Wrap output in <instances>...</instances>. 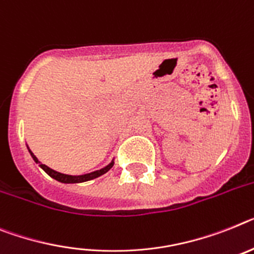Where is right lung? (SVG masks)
Masks as SVG:
<instances>
[{
  "label": "right lung",
  "mask_w": 254,
  "mask_h": 254,
  "mask_svg": "<svg viewBox=\"0 0 254 254\" xmlns=\"http://www.w3.org/2000/svg\"><path fill=\"white\" fill-rule=\"evenodd\" d=\"M29 152H31V151H29ZM31 155L36 163H38L37 157H36L32 152H31ZM40 167H41L42 169H44L45 172H46V173L51 177V178H54V180L59 181V182H62V183H80V182H86V181L94 180V178H97V177L102 176V174H104V173H107L108 170L114 167V163H111L110 165H107V167L103 168V169L97 170V172H93V173L84 174V176H68V174H62V173H59V172H55V170L50 169V168L46 167L45 164H40Z\"/></svg>",
  "instance_id": "right-lung-1"
}]
</instances>
